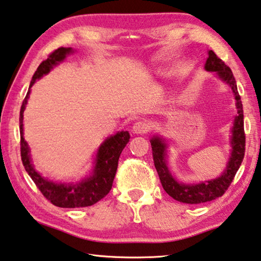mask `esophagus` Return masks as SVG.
<instances>
[{"label": "esophagus", "instance_id": "34e87169", "mask_svg": "<svg viewBox=\"0 0 261 261\" xmlns=\"http://www.w3.org/2000/svg\"><path fill=\"white\" fill-rule=\"evenodd\" d=\"M132 130H133V133L135 134H144L149 130V125L144 121H138L134 123L133 127H132Z\"/></svg>", "mask_w": 261, "mask_h": 261}]
</instances>
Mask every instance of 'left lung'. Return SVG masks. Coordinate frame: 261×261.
<instances>
[{
  "label": "left lung",
  "instance_id": "8db88e82",
  "mask_svg": "<svg viewBox=\"0 0 261 261\" xmlns=\"http://www.w3.org/2000/svg\"><path fill=\"white\" fill-rule=\"evenodd\" d=\"M204 69L207 71H213L219 76L220 80L227 83L233 93L234 100H236L237 115L234 117L233 126L231 128V153L227 163V166L220 177L212 180L201 181L198 184H185L179 182L176 178L172 176L168 168V142L165 139L156 135L150 139L152 157L155 168L161 179L162 186L164 191L171 198L182 203H203L212 201L220 198L228 190L231 184L234 174L241 166L245 152V133H244V114H243V105L237 90L236 80L230 68L213 52L208 50V58L204 63Z\"/></svg>",
  "mask_w": 261,
  "mask_h": 261
}]
</instances>
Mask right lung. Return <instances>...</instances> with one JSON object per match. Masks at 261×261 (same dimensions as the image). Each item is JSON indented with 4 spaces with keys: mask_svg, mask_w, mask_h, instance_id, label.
Segmentation results:
<instances>
[{
    "mask_svg": "<svg viewBox=\"0 0 261 261\" xmlns=\"http://www.w3.org/2000/svg\"><path fill=\"white\" fill-rule=\"evenodd\" d=\"M74 49L70 47H60L42 61L37 71L34 72L29 91L25 96L19 114V130H20V156L25 170L32 180L40 190L42 195L48 201L61 208H79L92 206L101 200L112 189L113 179L118 169V162L120 153L129 141V133L127 130L118 132L117 134L111 135L98 148L95 166L90 176L82 179L79 182H55L48 178L42 177L34 169L30 155V148L23 136V113L27 108L28 99L31 92L32 85L37 80L48 74L53 67L58 66L66 59L67 55L71 54Z\"/></svg>",
    "mask_w": 261,
    "mask_h": 261,
    "instance_id": "right-lung-1",
    "label": "right lung"
}]
</instances>
